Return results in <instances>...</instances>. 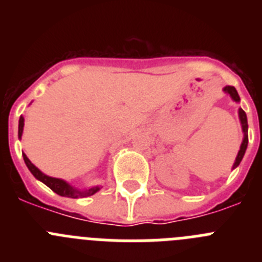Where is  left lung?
I'll list each match as a JSON object with an SVG mask.
<instances>
[{"instance_id": "8db88e82", "label": "left lung", "mask_w": 262, "mask_h": 262, "mask_svg": "<svg viewBox=\"0 0 262 262\" xmlns=\"http://www.w3.org/2000/svg\"><path fill=\"white\" fill-rule=\"evenodd\" d=\"M223 92L227 94H230V97L235 101V102H240L239 94H237V92H236V89L233 86H230V85H228V86H224ZM239 119H240V123H242L243 133H244V138H243L239 154H237V156H236V160H235V163H233L232 169H235L236 166H239L240 161L243 160L245 151H247V147H248V122H247V114H245V111L243 110V108H239Z\"/></svg>"}]
</instances>
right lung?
I'll use <instances>...</instances> for the list:
<instances>
[{
	"label": "right lung",
	"instance_id": "add662e5",
	"mask_svg": "<svg viewBox=\"0 0 262 262\" xmlns=\"http://www.w3.org/2000/svg\"><path fill=\"white\" fill-rule=\"evenodd\" d=\"M23 126H25V119L23 117L19 118V124H18V138L20 139L23 133ZM23 160H25V163H26L27 168H29L30 172L32 173V176L41 181L45 185H47L50 187L51 190L55 191L56 194L61 196H68V198H78V196H89V195H93L94 193L99 190V186H94V187H90L88 190H77L75 189L73 186L66 182L64 180H60V178H55V177H50V176L45 174V173H41L38 168H36L34 164L31 163L29 160V157L26 155L23 154Z\"/></svg>",
	"mask_w": 262,
	"mask_h": 262
}]
</instances>
